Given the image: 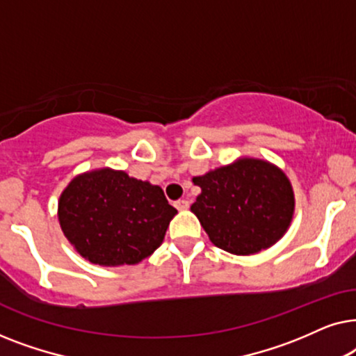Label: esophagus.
Wrapping results in <instances>:
<instances>
[{"mask_svg": "<svg viewBox=\"0 0 356 356\" xmlns=\"http://www.w3.org/2000/svg\"><path fill=\"white\" fill-rule=\"evenodd\" d=\"M175 207H177L178 211H186V209L189 207V202L186 201V199H178V201L175 202Z\"/></svg>", "mask_w": 356, "mask_h": 356, "instance_id": "obj_1", "label": "esophagus"}]
</instances>
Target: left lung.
I'll list each match as a JSON object with an SVG mask.
<instances>
[{
    "label": "left lung",
    "mask_w": 356,
    "mask_h": 356,
    "mask_svg": "<svg viewBox=\"0 0 356 356\" xmlns=\"http://www.w3.org/2000/svg\"><path fill=\"white\" fill-rule=\"evenodd\" d=\"M202 189L191 211L211 241L232 254L248 256L274 245L293 217V189L269 162H238L193 178Z\"/></svg>",
    "instance_id": "1"
}]
</instances>
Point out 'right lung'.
I'll return each mask as SVG.
<instances>
[{
	"mask_svg": "<svg viewBox=\"0 0 356 356\" xmlns=\"http://www.w3.org/2000/svg\"><path fill=\"white\" fill-rule=\"evenodd\" d=\"M177 209L160 186L110 168L79 175L58 204L61 230L94 264H138L162 245Z\"/></svg>",
	"mask_w": 356,
	"mask_h": 356,
	"instance_id": "add662e5",
	"label": "right lung"
}]
</instances>
